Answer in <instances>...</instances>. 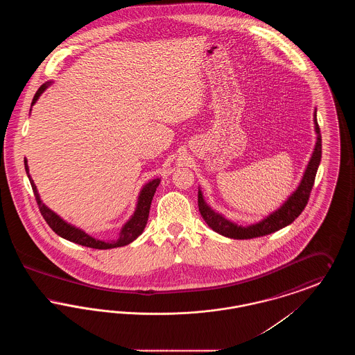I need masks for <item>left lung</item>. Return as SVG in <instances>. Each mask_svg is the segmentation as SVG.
I'll return each instance as SVG.
<instances>
[{
  "label": "left lung",
  "mask_w": 355,
  "mask_h": 355,
  "mask_svg": "<svg viewBox=\"0 0 355 355\" xmlns=\"http://www.w3.org/2000/svg\"><path fill=\"white\" fill-rule=\"evenodd\" d=\"M314 123H315V132H317V144L313 155L310 158V162L304 171V178L298 189L288 197L286 202L284 203L278 210H275L269 217L265 220L250 225V226H239L232 220H226L214 210H211L203 200L202 193L198 191V209L202 216L205 222L218 234L234 238V239H250L257 236H268L271 234L287 225H290L293 220L304 211L307 201L310 198V193L314 185L315 174L320 166L322 157V137L318 122H317V112L314 114Z\"/></svg>",
  "instance_id": "obj_1"
}]
</instances>
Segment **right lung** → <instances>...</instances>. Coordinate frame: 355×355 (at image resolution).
I'll use <instances>...</instances> for the list:
<instances>
[{"label":"right lung","instance_id":"right-lung-1","mask_svg":"<svg viewBox=\"0 0 355 355\" xmlns=\"http://www.w3.org/2000/svg\"><path fill=\"white\" fill-rule=\"evenodd\" d=\"M48 85H49V83L40 86V89H38L37 93L34 94L32 106H33L35 101L38 100V97L42 94V92L48 87ZM25 170H26V174H28V177H29L32 189H33L34 197H35V201H37V205H38V209H40V211H41V216L44 217V220H46V223L51 226V230H53L55 234H58V236L68 239L70 242L83 245V246H86V248H92V249H100V250L129 245L130 242L135 241L137 236L142 234V232H144V229H145V226H146V223H148L149 210H150V205H152L154 193H155L157 187H158L159 182H161V180L157 178V180H153L152 182H149V184L145 185V187L141 190V194H139V198H138L135 216L122 227L119 239H117V241H113V242H103V241H98V239H96V238L86 234L83 230H80V229H77V227L69 225L65 220H61L55 213H53L49 207H46L44 203L41 202L40 196H38V191H37V187L34 185V181L32 180L31 174H29V168H28L26 159H25Z\"/></svg>","mask_w":355,"mask_h":355}]
</instances>
